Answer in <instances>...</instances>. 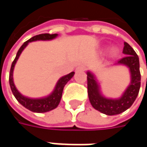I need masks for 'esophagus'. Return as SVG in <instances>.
I'll return each mask as SVG.
<instances>
[{
  "label": "esophagus",
  "instance_id": "1",
  "mask_svg": "<svg viewBox=\"0 0 147 147\" xmlns=\"http://www.w3.org/2000/svg\"><path fill=\"white\" fill-rule=\"evenodd\" d=\"M86 69V67L84 65H80L76 69V71H84Z\"/></svg>",
  "mask_w": 147,
  "mask_h": 147
}]
</instances>
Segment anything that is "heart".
Masks as SVG:
<instances>
[{
    "mask_svg": "<svg viewBox=\"0 0 147 147\" xmlns=\"http://www.w3.org/2000/svg\"><path fill=\"white\" fill-rule=\"evenodd\" d=\"M117 53H118V49L116 48V47H113V48L110 50V54L112 55H116Z\"/></svg>",
    "mask_w": 147,
    "mask_h": 147,
    "instance_id": "1",
    "label": "heart"
}]
</instances>
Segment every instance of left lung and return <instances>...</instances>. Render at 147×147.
<instances>
[{
    "label": "left lung",
    "instance_id": "1",
    "mask_svg": "<svg viewBox=\"0 0 147 147\" xmlns=\"http://www.w3.org/2000/svg\"><path fill=\"white\" fill-rule=\"evenodd\" d=\"M123 53L126 55V56L118 60L114 65H123L127 66L130 72L131 81L120 97L113 99L103 96L96 77L91 71L87 72L89 100L94 109L106 115H119L130 108L137 98L141 87L140 65L138 55L127 42H124Z\"/></svg>",
    "mask_w": 147,
    "mask_h": 147
}]
</instances>
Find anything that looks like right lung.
<instances>
[{"label": "right lung", "mask_w": 147, "mask_h": 147, "mask_svg": "<svg viewBox=\"0 0 147 147\" xmlns=\"http://www.w3.org/2000/svg\"><path fill=\"white\" fill-rule=\"evenodd\" d=\"M57 36H58V34H56V33H55V34L44 33V34H40V35L32 37L21 46V47L17 52L15 59H14V61L11 65L9 77V86H10L12 92L14 94V97L23 106H24L26 109L31 110L32 112H35V113L48 112L50 110L55 109L58 106V105L60 102L61 97H62V92H63L65 84L74 77V72H71L70 74L61 77L56 83L53 92L48 96H47L45 97H42V98H30V97L25 96L20 93L14 85V79H13V72H14V65L16 64L18 59L20 58V55L22 53V51L28 45V43L35 42V41H50V40L55 38Z\"/></svg>", "instance_id": "right-lung-1"}]
</instances>
